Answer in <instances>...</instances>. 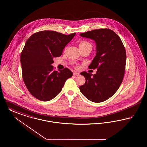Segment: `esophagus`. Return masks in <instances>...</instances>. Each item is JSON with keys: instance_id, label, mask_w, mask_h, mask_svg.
Returning <instances> with one entry per match:
<instances>
[{"instance_id": "obj_1", "label": "esophagus", "mask_w": 147, "mask_h": 147, "mask_svg": "<svg viewBox=\"0 0 147 147\" xmlns=\"http://www.w3.org/2000/svg\"><path fill=\"white\" fill-rule=\"evenodd\" d=\"M73 75H74V76H78V75H80V74H79L78 72H74L73 73Z\"/></svg>"}]
</instances>
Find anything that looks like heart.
<instances>
[{
  "label": "heart",
  "mask_w": 147,
  "mask_h": 147,
  "mask_svg": "<svg viewBox=\"0 0 147 147\" xmlns=\"http://www.w3.org/2000/svg\"><path fill=\"white\" fill-rule=\"evenodd\" d=\"M86 44H88V43L87 42H86V41H82V42H80V44L79 45H86Z\"/></svg>",
  "instance_id": "obj_1"
}]
</instances>
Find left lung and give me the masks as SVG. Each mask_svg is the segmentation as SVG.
<instances>
[{"label": "left lung", "mask_w": 147, "mask_h": 147, "mask_svg": "<svg viewBox=\"0 0 147 147\" xmlns=\"http://www.w3.org/2000/svg\"><path fill=\"white\" fill-rule=\"evenodd\" d=\"M80 35L95 41L96 54L88 67L97 69L94 75L85 71L81 73L86 82L80 86V90L88 100L102 102L111 97L122 82L125 69V50L119 36L108 29L93 30Z\"/></svg>", "instance_id": "left-lung-1"}]
</instances>
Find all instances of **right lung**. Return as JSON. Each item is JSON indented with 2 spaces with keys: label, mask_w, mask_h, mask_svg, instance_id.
<instances>
[{
  "label": "right lung",
  "mask_w": 147,
  "mask_h": 147,
  "mask_svg": "<svg viewBox=\"0 0 147 147\" xmlns=\"http://www.w3.org/2000/svg\"><path fill=\"white\" fill-rule=\"evenodd\" d=\"M76 33L66 35L50 30L39 31L26 41L20 56L25 85L31 94L42 101L51 100L62 90L66 81L72 77L67 68L54 71V58L63 50Z\"/></svg>",
  "instance_id": "obj_1"
}]
</instances>
